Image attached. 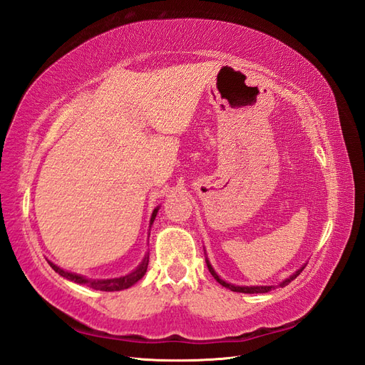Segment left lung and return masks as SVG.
Here are the masks:
<instances>
[{
    "instance_id": "left-lung-1",
    "label": "left lung",
    "mask_w": 365,
    "mask_h": 365,
    "mask_svg": "<svg viewBox=\"0 0 365 365\" xmlns=\"http://www.w3.org/2000/svg\"><path fill=\"white\" fill-rule=\"evenodd\" d=\"M307 264V263H306ZM306 264H303L301 266L297 272H294L292 275H290L289 278H286L284 281H281V283L278 284L279 287H284V286H287L290 281H294L301 272H303V269L306 267ZM206 266H207V269H210V272H211V275L218 281V283H220L223 287H226V289H229V290H232V292H242V294H266V292H269V290H272L275 286H235V284H231V283H226L225 279H222L220 277H218V274L215 272L214 270V267L211 266V263H210V259H207V257H206Z\"/></svg>"
}]
</instances>
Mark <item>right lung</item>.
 Segmentation results:
<instances>
[{"instance_id":"obj_1","label":"right lung","mask_w":365,"mask_h":365,"mask_svg":"<svg viewBox=\"0 0 365 365\" xmlns=\"http://www.w3.org/2000/svg\"><path fill=\"white\" fill-rule=\"evenodd\" d=\"M160 210V206L155 207V210L153 211L151 214V218H150V229H151V225L154 223V218L155 215H158ZM148 237H150V232H148ZM50 267L55 270V272H58L61 277H64L70 281H75V283L78 284H84L87 287H91V289H96V290H103V292H114V290H123V289H128L131 287L133 284H136L140 278H143L145 272H147L148 269V262H150V252L145 254L143 259L140 262V264L133 270V272L123 275V277H118V278H103V279H98V278H87L84 275H79V274H75V272H68V270H64L61 269L59 266H56L55 263H51L50 259H47Z\"/></svg>"}]
</instances>
